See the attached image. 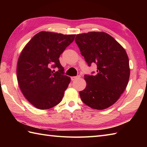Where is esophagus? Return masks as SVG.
Instances as JSON below:
<instances>
[{
    "instance_id": "34e87169",
    "label": "esophagus",
    "mask_w": 147,
    "mask_h": 147,
    "mask_svg": "<svg viewBox=\"0 0 147 147\" xmlns=\"http://www.w3.org/2000/svg\"><path fill=\"white\" fill-rule=\"evenodd\" d=\"M80 77H81L80 76H73V77H71V80H72V81H74V80H77V79L80 78Z\"/></svg>"
}]
</instances>
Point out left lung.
<instances>
[{
  "label": "left lung",
  "instance_id": "1",
  "mask_svg": "<svg viewBox=\"0 0 147 147\" xmlns=\"http://www.w3.org/2000/svg\"><path fill=\"white\" fill-rule=\"evenodd\" d=\"M75 42L88 65L95 64L97 74L85 76L86 88L80 92L84 104L96 110L117 101L129 82V59L122 45L105 32L78 34Z\"/></svg>",
  "mask_w": 147,
  "mask_h": 147
}]
</instances>
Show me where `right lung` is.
<instances>
[{"label":"right lung","instance_id":"obj_1","mask_svg":"<svg viewBox=\"0 0 147 147\" xmlns=\"http://www.w3.org/2000/svg\"><path fill=\"white\" fill-rule=\"evenodd\" d=\"M76 35L40 32L24 46L18 58L19 86L28 101L41 110L59 104L71 82L59 58ZM57 67L55 72L51 67Z\"/></svg>","mask_w":147,"mask_h":147}]
</instances>
